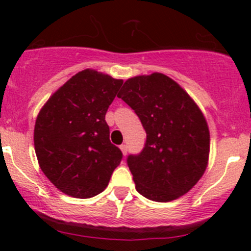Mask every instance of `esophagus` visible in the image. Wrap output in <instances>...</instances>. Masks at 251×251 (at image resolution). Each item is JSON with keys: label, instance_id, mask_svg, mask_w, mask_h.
Instances as JSON below:
<instances>
[{"label": "esophagus", "instance_id": "1", "mask_svg": "<svg viewBox=\"0 0 251 251\" xmlns=\"http://www.w3.org/2000/svg\"><path fill=\"white\" fill-rule=\"evenodd\" d=\"M120 149H121V153H123V155L126 156V154H127V147H126V144H121Z\"/></svg>", "mask_w": 251, "mask_h": 251}]
</instances>
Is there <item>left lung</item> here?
I'll list each match as a JSON object with an SVG mask.
<instances>
[{
	"instance_id": "8db88e82",
	"label": "left lung",
	"mask_w": 251,
	"mask_h": 251,
	"mask_svg": "<svg viewBox=\"0 0 251 251\" xmlns=\"http://www.w3.org/2000/svg\"><path fill=\"white\" fill-rule=\"evenodd\" d=\"M118 97L135 110L147 133L143 151L127 158L138 193L159 203L188 193L209 163V126L198 104L161 73L127 78Z\"/></svg>"
}]
</instances>
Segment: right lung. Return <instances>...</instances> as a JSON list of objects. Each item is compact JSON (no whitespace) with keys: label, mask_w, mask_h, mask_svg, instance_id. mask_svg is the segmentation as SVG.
Listing matches in <instances>:
<instances>
[{"label":"right lung","mask_w":251,"mask_h":251,"mask_svg":"<svg viewBox=\"0 0 251 251\" xmlns=\"http://www.w3.org/2000/svg\"><path fill=\"white\" fill-rule=\"evenodd\" d=\"M124 81L85 69L60 86L36 118L34 146L45 176L73 198L107 188L123 153L110 143L105 114Z\"/></svg>","instance_id":"add662e5"}]
</instances>
